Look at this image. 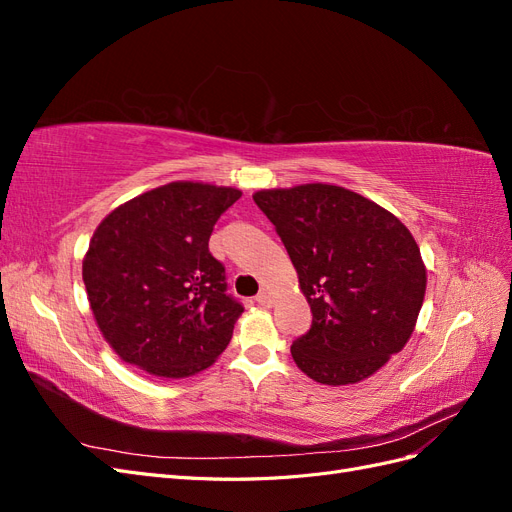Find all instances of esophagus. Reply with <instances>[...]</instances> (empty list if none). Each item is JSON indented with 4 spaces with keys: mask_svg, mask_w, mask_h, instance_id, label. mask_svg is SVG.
I'll list each match as a JSON object with an SVG mask.
<instances>
[{
    "mask_svg": "<svg viewBox=\"0 0 512 512\" xmlns=\"http://www.w3.org/2000/svg\"><path fill=\"white\" fill-rule=\"evenodd\" d=\"M256 301H258V305H271L273 303V294L269 292V290H265V288H262L260 292H258V297H256Z\"/></svg>",
    "mask_w": 512,
    "mask_h": 512,
    "instance_id": "esophagus-1",
    "label": "esophagus"
}]
</instances>
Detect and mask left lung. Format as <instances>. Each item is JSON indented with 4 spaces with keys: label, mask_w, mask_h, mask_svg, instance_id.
I'll return each instance as SVG.
<instances>
[{
    "label": "left lung",
    "mask_w": 512,
    "mask_h": 512,
    "mask_svg": "<svg viewBox=\"0 0 512 512\" xmlns=\"http://www.w3.org/2000/svg\"><path fill=\"white\" fill-rule=\"evenodd\" d=\"M254 203L280 235L312 307L292 359L320 384L369 378L408 344L427 271L393 213L339 185L260 190Z\"/></svg>",
    "instance_id": "left-lung-1"
}]
</instances>
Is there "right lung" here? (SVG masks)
<instances>
[{"instance_id": "obj_1", "label": "right lung", "mask_w": 512, "mask_h": 512, "mask_svg": "<svg viewBox=\"0 0 512 512\" xmlns=\"http://www.w3.org/2000/svg\"><path fill=\"white\" fill-rule=\"evenodd\" d=\"M241 192L173 181L111 211L83 260L91 312L121 361L188 378L226 350L243 305L209 252L220 215Z\"/></svg>"}]
</instances>
